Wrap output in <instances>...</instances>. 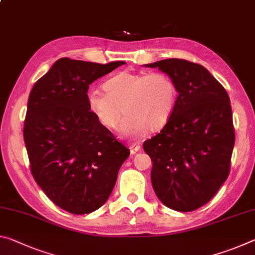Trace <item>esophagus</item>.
<instances>
[{
	"mask_svg": "<svg viewBox=\"0 0 255 255\" xmlns=\"http://www.w3.org/2000/svg\"><path fill=\"white\" fill-rule=\"evenodd\" d=\"M129 148H130L131 154H136V153L140 149V146H139L138 144H130V146H129Z\"/></svg>",
	"mask_w": 255,
	"mask_h": 255,
	"instance_id": "esophagus-1",
	"label": "esophagus"
}]
</instances>
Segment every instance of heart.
<instances>
[{
  "mask_svg": "<svg viewBox=\"0 0 255 255\" xmlns=\"http://www.w3.org/2000/svg\"><path fill=\"white\" fill-rule=\"evenodd\" d=\"M106 92L90 91L86 95L88 110L107 128H116L123 112L126 113L120 129L124 135L139 138L147 129L162 128L175 110L177 87L170 77L152 72L123 71L103 85Z\"/></svg>",
  "mask_w": 255,
  "mask_h": 255,
  "instance_id": "heart-1",
  "label": "heart"
}]
</instances>
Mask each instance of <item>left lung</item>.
I'll list each match as a JSON object with an SVG mask.
<instances>
[{"label": "left lung", "mask_w": 255, "mask_h": 255, "mask_svg": "<svg viewBox=\"0 0 255 255\" xmlns=\"http://www.w3.org/2000/svg\"><path fill=\"white\" fill-rule=\"evenodd\" d=\"M145 67L159 68L178 92L170 119L143 144L153 162V189L165 207L194 211L228 178L235 144L229 96L201 64L165 59Z\"/></svg>", "instance_id": "obj_1"}]
</instances>
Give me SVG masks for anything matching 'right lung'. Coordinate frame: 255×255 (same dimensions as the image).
I'll list each match as a JSON object with an SVG mask.
<instances>
[{
  "instance_id": "1",
  "label": "right lung",
  "mask_w": 255,
  "mask_h": 255,
  "mask_svg": "<svg viewBox=\"0 0 255 255\" xmlns=\"http://www.w3.org/2000/svg\"><path fill=\"white\" fill-rule=\"evenodd\" d=\"M124 63L59 59L28 99L23 139L31 175L48 199L74 215L106 203L130 154L86 103L90 85Z\"/></svg>"
}]
</instances>
